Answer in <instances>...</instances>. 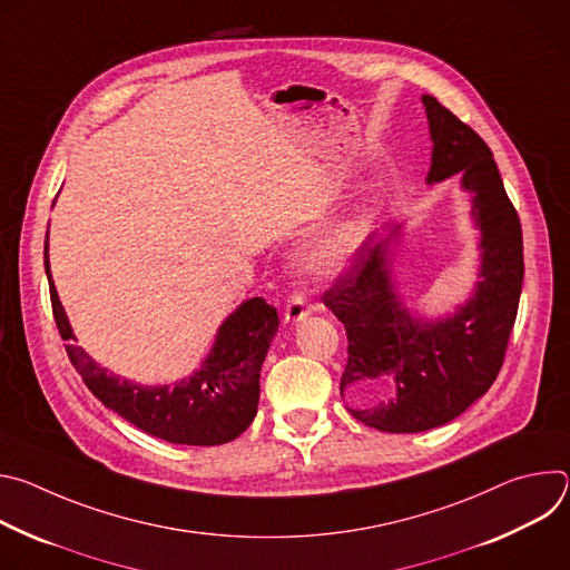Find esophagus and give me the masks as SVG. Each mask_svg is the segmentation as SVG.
Returning <instances> with one entry per match:
<instances>
[{
  "label": "esophagus",
  "mask_w": 570,
  "mask_h": 570,
  "mask_svg": "<svg viewBox=\"0 0 570 570\" xmlns=\"http://www.w3.org/2000/svg\"><path fill=\"white\" fill-rule=\"evenodd\" d=\"M308 311H311V306H308L306 295L302 291H295L288 297V302H286L284 317H286V322H299V320H304L308 315Z\"/></svg>",
  "instance_id": "esophagus-1"
}]
</instances>
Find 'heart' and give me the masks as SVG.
<instances>
[{
  "mask_svg": "<svg viewBox=\"0 0 570 570\" xmlns=\"http://www.w3.org/2000/svg\"><path fill=\"white\" fill-rule=\"evenodd\" d=\"M363 234H365V218H352L332 227L330 232H324L320 238L311 243L304 255L306 268L315 275L341 273L356 255Z\"/></svg>",
  "mask_w": 570,
  "mask_h": 570,
  "instance_id": "b5f03b06",
  "label": "heart"
}]
</instances>
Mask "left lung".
<instances>
[{"mask_svg":"<svg viewBox=\"0 0 570 570\" xmlns=\"http://www.w3.org/2000/svg\"><path fill=\"white\" fill-rule=\"evenodd\" d=\"M433 159L429 185L453 174L471 196L480 227L482 266L471 299L451 317H413L394 293L390 243L401 223L374 232L322 302L345 324L347 365L341 394L365 426L385 433H420L464 413L497 381L519 311L523 284L521 220L505 194L490 146L446 110L422 97Z\"/></svg>","mask_w":570,"mask_h":570,"instance_id":"8db88e82","label":"left lung"}]
</instances>
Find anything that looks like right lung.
<instances>
[{
	"instance_id": "add662e5",
	"label": "right lung",
	"mask_w": 570,
	"mask_h": 570,
	"mask_svg": "<svg viewBox=\"0 0 570 570\" xmlns=\"http://www.w3.org/2000/svg\"><path fill=\"white\" fill-rule=\"evenodd\" d=\"M47 250L45 240V271L58 334L67 341L71 365L104 405L153 438L189 446L232 442L253 424L259 372L279 327L275 306L264 297L243 302L220 324L216 343L196 374L174 385H137L110 374L71 343L76 338L51 282Z\"/></svg>"
}]
</instances>
